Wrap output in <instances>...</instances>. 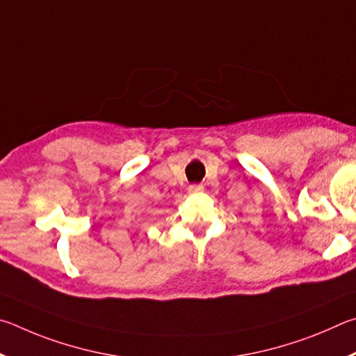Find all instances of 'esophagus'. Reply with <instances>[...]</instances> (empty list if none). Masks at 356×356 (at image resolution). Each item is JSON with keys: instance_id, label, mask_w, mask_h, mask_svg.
Wrapping results in <instances>:
<instances>
[{"instance_id": "esophagus-1", "label": "esophagus", "mask_w": 356, "mask_h": 356, "mask_svg": "<svg viewBox=\"0 0 356 356\" xmlns=\"http://www.w3.org/2000/svg\"><path fill=\"white\" fill-rule=\"evenodd\" d=\"M203 189H204L203 184H192L188 188L189 194H198V192H203Z\"/></svg>"}]
</instances>
